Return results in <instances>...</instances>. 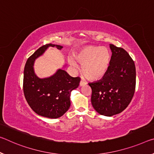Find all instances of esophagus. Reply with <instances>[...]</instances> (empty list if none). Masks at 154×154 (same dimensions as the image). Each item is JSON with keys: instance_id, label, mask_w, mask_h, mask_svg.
I'll return each instance as SVG.
<instances>
[{"instance_id": "esophagus-1", "label": "esophagus", "mask_w": 154, "mask_h": 154, "mask_svg": "<svg viewBox=\"0 0 154 154\" xmlns=\"http://www.w3.org/2000/svg\"><path fill=\"white\" fill-rule=\"evenodd\" d=\"M86 84H87V83L85 81H84V80H81V82H80V83H79V86H85V85H86Z\"/></svg>"}]
</instances>
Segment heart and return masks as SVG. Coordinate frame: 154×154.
<instances>
[{
    "label": "heart",
    "instance_id": "obj_1",
    "mask_svg": "<svg viewBox=\"0 0 154 154\" xmlns=\"http://www.w3.org/2000/svg\"><path fill=\"white\" fill-rule=\"evenodd\" d=\"M111 55L106 47L87 46L75 53L74 57H70L68 63L77 69V62L82 64V72L87 79L98 80L101 79L108 69Z\"/></svg>",
    "mask_w": 154,
    "mask_h": 154
}]
</instances>
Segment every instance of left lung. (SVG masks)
<instances>
[{"label":"left lung","mask_w":154,"mask_h":154,"mask_svg":"<svg viewBox=\"0 0 154 154\" xmlns=\"http://www.w3.org/2000/svg\"><path fill=\"white\" fill-rule=\"evenodd\" d=\"M112 57L101 79L89 83L91 103L99 114L112 116L123 112L131 101L136 88V67L123 48L109 45Z\"/></svg>","instance_id":"1"}]
</instances>
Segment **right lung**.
<instances>
[{
	"label": "right lung",
	"mask_w": 154,
	"mask_h": 154,
	"mask_svg": "<svg viewBox=\"0 0 154 154\" xmlns=\"http://www.w3.org/2000/svg\"><path fill=\"white\" fill-rule=\"evenodd\" d=\"M48 47L61 50L63 46L46 45L28 58L24 70L23 90L26 101L36 114L46 118L57 119L69 109L70 94L79 86L80 78L70 76L64 70L66 64L50 77H39L34 70V62Z\"/></svg>",
	"instance_id": "right-lung-1"
}]
</instances>
